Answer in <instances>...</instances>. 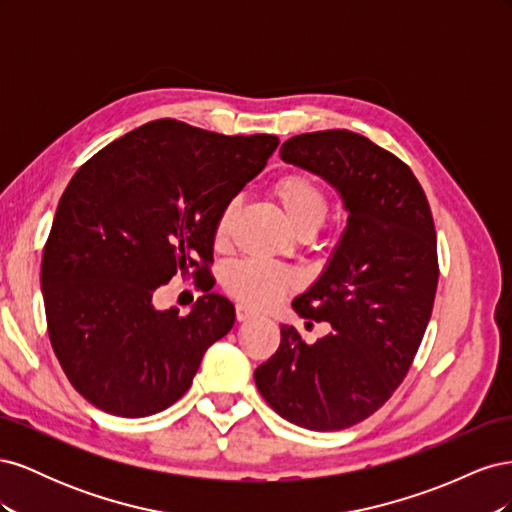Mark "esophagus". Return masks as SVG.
Returning a JSON list of instances; mask_svg holds the SVG:
<instances>
[{"instance_id": "obj_1", "label": "esophagus", "mask_w": 512, "mask_h": 512, "mask_svg": "<svg viewBox=\"0 0 512 512\" xmlns=\"http://www.w3.org/2000/svg\"><path fill=\"white\" fill-rule=\"evenodd\" d=\"M235 316H237L239 322H243V320H250L254 316V312H252V309H247L245 305H237L235 307Z\"/></svg>"}]
</instances>
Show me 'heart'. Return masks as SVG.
I'll list each match as a JSON object with an SVG mask.
<instances>
[{"label": "heart", "mask_w": 512, "mask_h": 512, "mask_svg": "<svg viewBox=\"0 0 512 512\" xmlns=\"http://www.w3.org/2000/svg\"><path fill=\"white\" fill-rule=\"evenodd\" d=\"M267 194L277 211L282 213L284 222L299 237L314 235L329 213V198L322 185L305 173H297V170L275 177ZM235 215V203H226L220 209L213 224L215 250L228 247ZM222 288L239 305L262 309L280 301L286 292L292 290V277L277 267L258 265V262H237L222 273Z\"/></svg>", "instance_id": "obj_1"}]
</instances>
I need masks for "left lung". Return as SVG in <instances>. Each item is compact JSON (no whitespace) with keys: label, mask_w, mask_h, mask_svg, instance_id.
<instances>
[{"label":"left lung","mask_w":512,"mask_h":512,"mask_svg":"<svg viewBox=\"0 0 512 512\" xmlns=\"http://www.w3.org/2000/svg\"><path fill=\"white\" fill-rule=\"evenodd\" d=\"M280 156L337 188L348 226L320 280L292 301L301 318L333 329L307 344L282 324L280 348L254 380L286 421L339 431L382 408L408 374L436 299V226L410 166L361 134H299Z\"/></svg>","instance_id":"obj_1"}]
</instances>
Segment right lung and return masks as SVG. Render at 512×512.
<instances>
[{
	"mask_svg": "<svg viewBox=\"0 0 512 512\" xmlns=\"http://www.w3.org/2000/svg\"><path fill=\"white\" fill-rule=\"evenodd\" d=\"M277 145L273 134L226 136L158 119L76 170L40 282L51 346L89 404L138 418L190 389L205 350L235 324V307L211 292L215 218ZM175 274H192L204 290L188 317L150 301Z\"/></svg>",
	"mask_w": 512,
	"mask_h": 512,
	"instance_id": "add662e5",
	"label": "right lung"
}]
</instances>
